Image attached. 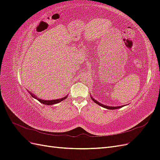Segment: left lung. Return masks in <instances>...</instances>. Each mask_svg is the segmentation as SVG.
Wrapping results in <instances>:
<instances>
[{"mask_svg":"<svg viewBox=\"0 0 160 160\" xmlns=\"http://www.w3.org/2000/svg\"><path fill=\"white\" fill-rule=\"evenodd\" d=\"M91 99H92V100H93L95 103H96L98 105H100V106H101V107H103V108H106V109H119V108H122V107H123V105H122V106H118V107H111V106H108V105H103V104H102V103H100L99 101H98L97 100H95L94 98H93L91 97ZM125 106V105H124Z\"/></svg>","mask_w":160,"mask_h":160,"instance_id":"8db88e82","label":"left lung"}]
</instances>
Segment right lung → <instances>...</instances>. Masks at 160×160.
Returning <instances> with one entry per match:
<instances>
[{"label":"right lung","instance_id":"1","mask_svg":"<svg viewBox=\"0 0 160 160\" xmlns=\"http://www.w3.org/2000/svg\"><path fill=\"white\" fill-rule=\"evenodd\" d=\"M28 93H29L31 94V95L32 97V98H34L35 99H37L38 101H39L40 103H42V104H45V105H54V104H57L58 103L61 102V101L65 100L67 98V95L64 97V98H62L61 99H53V100H44V99H39L37 97H36L35 95L32 94V93H31L30 91H28Z\"/></svg>","mask_w":160,"mask_h":160}]
</instances>
